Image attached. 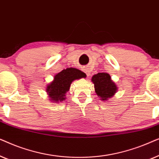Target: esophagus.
<instances>
[{
    "instance_id": "34e87169",
    "label": "esophagus",
    "mask_w": 159,
    "mask_h": 159,
    "mask_svg": "<svg viewBox=\"0 0 159 159\" xmlns=\"http://www.w3.org/2000/svg\"><path fill=\"white\" fill-rule=\"evenodd\" d=\"M85 72H86V74H87V75H88V76H90V71L88 70V69H85Z\"/></svg>"
}]
</instances>
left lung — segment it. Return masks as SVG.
<instances>
[{"instance_id":"8db88e82","label":"left lung","mask_w":159,"mask_h":159,"mask_svg":"<svg viewBox=\"0 0 159 159\" xmlns=\"http://www.w3.org/2000/svg\"><path fill=\"white\" fill-rule=\"evenodd\" d=\"M92 82L94 84L95 93L102 101L111 98L116 93L117 87L108 73H98L93 75Z\"/></svg>"}]
</instances>
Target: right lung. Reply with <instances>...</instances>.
<instances>
[{
	"label": "right lung",
	"mask_w": 159,
	"mask_h": 159,
	"mask_svg": "<svg viewBox=\"0 0 159 159\" xmlns=\"http://www.w3.org/2000/svg\"><path fill=\"white\" fill-rule=\"evenodd\" d=\"M86 77L82 71L75 68H67L55 75L54 80L48 84L46 92L52 101L59 103L66 99V93L69 90L74 80Z\"/></svg>",
	"instance_id": "add662e5"
}]
</instances>
